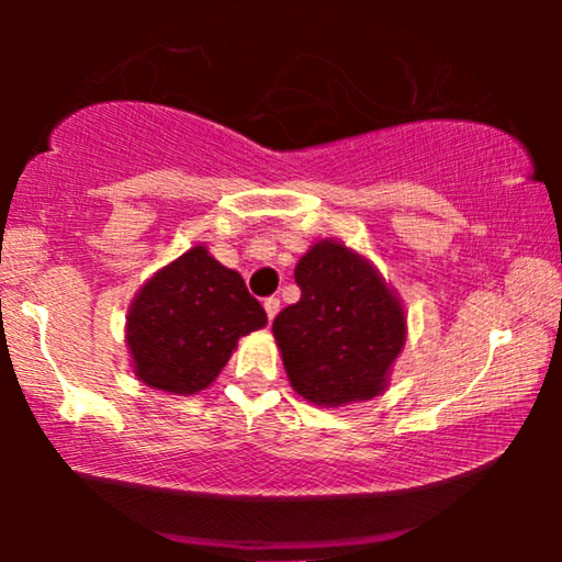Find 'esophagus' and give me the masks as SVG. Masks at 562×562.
I'll return each instance as SVG.
<instances>
[{
  "mask_svg": "<svg viewBox=\"0 0 562 562\" xmlns=\"http://www.w3.org/2000/svg\"><path fill=\"white\" fill-rule=\"evenodd\" d=\"M263 306H266V314H268V319H273L276 314H279V310H281V302L276 296H268L266 302H263Z\"/></svg>",
  "mask_w": 562,
  "mask_h": 562,
  "instance_id": "1",
  "label": "esophagus"
}]
</instances>
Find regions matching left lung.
Listing matches in <instances>:
<instances>
[{
  "mask_svg": "<svg viewBox=\"0 0 562 562\" xmlns=\"http://www.w3.org/2000/svg\"><path fill=\"white\" fill-rule=\"evenodd\" d=\"M302 299L273 319L291 386L306 402L342 406L379 396L406 342L398 296L363 256L319 240L296 263Z\"/></svg>",
  "mask_w": 562,
  "mask_h": 562,
  "instance_id": "left-lung-1",
  "label": "left lung"
}]
</instances>
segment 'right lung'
Segmentation results:
<instances>
[{
  "label": "right lung",
  "instance_id": "1",
  "mask_svg": "<svg viewBox=\"0 0 562 562\" xmlns=\"http://www.w3.org/2000/svg\"><path fill=\"white\" fill-rule=\"evenodd\" d=\"M266 310L204 245L143 283L127 312L135 375L168 394H196L217 379L243 335L266 327Z\"/></svg>",
  "mask_w": 562,
  "mask_h": 562
}]
</instances>
